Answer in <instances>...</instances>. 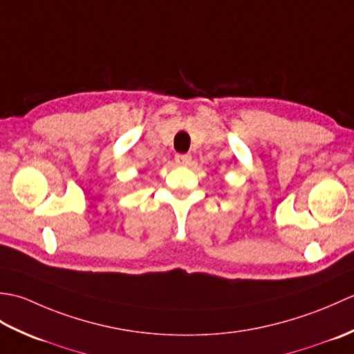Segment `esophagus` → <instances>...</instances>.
<instances>
[{"label": "esophagus", "mask_w": 354, "mask_h": 354, "mask_svg": "<svg viewBox=\"0 0 354 354\" xmlns=\"http://www.w3.org/2000/svg\"><path fill=\"white\" fill-rule=\"evenodd\" d=\"M175 161L179 165H187V164H190V161H192V155L190 153H178L175 156Z\"/></svg>", "instance_id": "obj_1"}]
</instances>
